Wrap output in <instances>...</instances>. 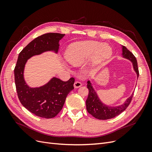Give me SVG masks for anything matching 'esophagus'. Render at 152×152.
I'll return each mask as SVG.
<instances>
[{
    "label": "esophagus",
    "mask_w": 152,
    "mask_h": 152,
    "mask_svg": "<svg viewBox=\"0 0 152 152\" xmlns=\"http://www.w3.org/2000/svg\"><path fill=\"white\" fill-rule=\"evenodd\" d=\"M73 86H74L75 88H79V87L82 86V83L79 81H75Z\"/></svg>",
    "instance_id": "esophagus-1"
}]
</instances>
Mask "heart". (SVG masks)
<instances>
[{"instance_id": "b5f03b06", "label": "heart", "mask_w": 152, "mask_h": 152, "mask_svg": "<svg viewBox=\"0 0 152 152\" xmlns=\"http://www.w3.org/2000/svg\"><path fill=\"white\" fill-rule=\"evenodd\" d=\"M112 50L108 44L96 41H83L72 44L66 53L67 61L74 66H79L91 57L89 66H94L108 59Z\"/></svg>"}]
</instances>
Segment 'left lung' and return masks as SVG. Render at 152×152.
<instances>
[{
  "label": "left lung",
  "instance_id": "1",
  "mask_svg": "<svg viewBox=\"0 0 152 152\" xmlns=\"http://www.w3.org/2000/svg\"><path fill=\"white\" fill-rule=\"evenodd\" d=\"M122 48L123 58L129 59L132 63L133 68H134V70L136 73L137 78H138L139 70L136 57L125 46L122 45ZM87 88L89 89L88 97H87L86 103L87 110L89 113L92 115L96 118L99 119V120H107V119L112 118L118 115L129 105L132 96L134 95V93H133L130 97L128 98L126 102L120 106H118V107H109V106L106 105L101 102L97 93L93 89L92 84L89 80L87 81Z\"/></svg>",
  "mask_w": 152,
  "mask_h": 152
}]
</instances>
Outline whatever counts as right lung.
Instances as JSON below:
<instances>
[{"label": "right lung", "mask_w": 152, "mask_h": 152, "mask_svg": "<svg viewBox=\"0 0 152 152\" xmlns=\"http://www.w3.org/2000/svg\"><path fill=\"white\" fill-rule=\"evenodd\" d=\"M65 34L48 33L40 35L30 42L18 56L15 68V80L18 98L25 108L35 115L51 118L61 111L67 95L74 89L75 79L64 82L53 77L46 84L39 87H30L25 81V64L31 57L46 51L57 53L59 42Z\"/></svg>", "instance_id": "add662e5"}]
</instances>
